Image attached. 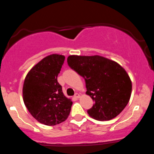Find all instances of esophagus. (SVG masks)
<instances>
[{
	"instance_id": "obj_1",
	"label": "esophagus",
	"mask_w": 154,
	"mask_h": 154,
	"mask_svg": "<svg viewBox=\"0 0 154 154\" xmlns=\"http://www.w3.org/2000/svg\"><path fill=\"white\" fill-rule=\"evenodd\" d=\"M74 97L75 98V99H79V98L80 97V95L79 93H75V94Z\"/></svg>"
}]
</instances>
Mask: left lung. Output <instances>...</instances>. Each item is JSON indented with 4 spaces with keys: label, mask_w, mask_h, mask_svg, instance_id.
<instances>
[{
    "label": "left lung",
    "mask_w": 154,
    "mask_h": 154,
    "mask_svg": "<svg viewBox=\"0 0 154 154\" xmlns=\"http://www.w3.org/2000/svg\"><path fill=\"white\" fill-rule=\"evenodd\" d=\"M67 62L83 77L86 94L95 102L87 110L91 117L99 121L110 120L124 109L130 101L132 82L117 62L99 55H70Z\"/></svg>",
    "instance_id": "left-lung-1"
}]
</instances>
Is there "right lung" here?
<instances>
[{
	"mask_svg": "<svg viewBox=\"0 0 154 154\" xmlns=\"http://www.w3.org/2000/svg\"><path fill=\"white\" fill-rule=\"evenodd\" d=\"M65 56L52 54L34 66L25 77L23 100L31 116L39 123L55 126L67 119L72 102L64 96L57 77Z\"/></svg>",
	"mask_w": 154,
	"mask_h": 154,
	"instance_id": "right-lung-1",
	"label": "right lung"
}]
</instances>
